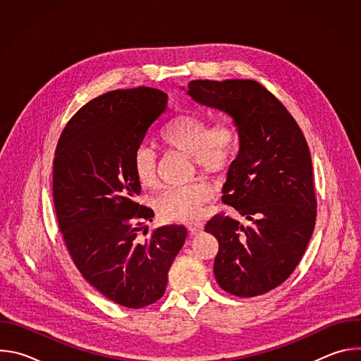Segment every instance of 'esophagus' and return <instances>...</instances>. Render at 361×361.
I'll return each mask as SVG.
<instances>
[{"instance_id":"34e87169","label":"esophagus","mask_w":361,"mask_h":361,"mask_svg":"<svg viewBox=\"0 0 361 361\" xmlns=\"http://www.w3.org/2000/svg\"><path fill=\"white\" fill-rule=\"evenodd\" d=\"M188 231H190V235L194 237V235H197L198 233H201V227H188Z\"/></svg>"}]
</instances>
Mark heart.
<instances>
[{
	"mask_svg": "<svg viewBox=\"0 0 361 361\" xmlns=\"http://www.w3.org/2000/svg\"><path fill=\"white\" fill-rule=\"evenodd\" d=\"M159 141L166 148L188 154L198 171L217 176L234 161L240 145V128L228 117L212 124L195 113H180L161 131ZM133 171L142 187H152L157 178L156 156L147 147H138L133 156ZM212 198V188L204 183L170 188L156 198V210L166 221L191 223Z\"/></svg>",
	"mask_w": 361,
	"mask_h": 361,
	"instance_id": "b5f03b06",
	"label": "heart"
}]
</instances>
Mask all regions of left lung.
Returning a JSON list of instances; mask_svg holds the SVG:
<instances>
[{
    "mask_svg": "<svg viewBox=\"0 0 361 361\" xmlns=\"http://www.w3.org/2000/svg\"><path fill=\"white\" fill-rule=\"evenodd\" d=\"M187 92L228 113L240 128L223 201L252 224L224 214L205 224L219 241L216 280L230 294L262 295L295 270L316 226L310 149L293 116L260 82L192 80Z\"/></svg>",
    "mask_w": 361,
    "mask_h": 361,
    "instance_id": "1",
    "label": "left lung"
}]
</instances>
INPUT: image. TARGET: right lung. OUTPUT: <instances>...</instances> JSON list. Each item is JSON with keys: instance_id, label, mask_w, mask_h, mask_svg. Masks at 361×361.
<instances>
[{"instance_id": "1", "label": "right lung", "mask_w": 361, "mask_h": 361, "mask_svg": "<svg viewBox=\"0 0 361 361\" xmlns=\"http://www.w3.org/2000/svg\"><path fill=\"white\" fill-rule=\"evenodd\" d=\"M157 88L114 90L82 106L63 130L53 160L59 227L81 276L128 308L160 300L187 228L164 226L141 241L151 209L135 202L133 156L167 109ZM142 234H147L145 230Z\"/></svg>"}]
</instances>
